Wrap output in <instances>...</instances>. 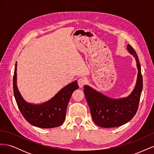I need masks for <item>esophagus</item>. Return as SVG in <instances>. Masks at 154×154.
<instances>
[{"label": "esophagus", "mask_w": 154, "mask_h": 154, "mask_svg": "<svg viewBox=\"0 0 154 154\" xmlns=\"http://www.w3.org/2000/svg\"><path fill=\"white\" fill-rule=\"evenodd\" d=\"M78 85L80 87H82L86 83V79L85 78H80L78 80Z\"/></svg>", "instance_id": "1"}]
</instances>
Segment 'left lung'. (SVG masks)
I'll list each match as a JSON object with an SVG mask.
<instances>
[{
    "mask_svg": "<svg viewBox=\"0 0 154 154\" xmlns=\"http://www.w3.org/2000/svg\"><path fill=\"white\" fill-rule=\"evenodd\" d=\"M127 50L136 60L138 70L136 86L128 96L113 99L97 92L89 86H84V94L91 110L92 118L99 127H119L131 120L136 114L143 89L141 65L136 51L127 45Z\"/></svg>",
    "mask_w": 154,
    "mask_h": 154,
    "instance_id": "8db88e82",
    "label": "left lung"
}]
</instances>
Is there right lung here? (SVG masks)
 Listing matches in <instances>:
<instances>
[{
    "label": "right lung",
    "instance_id": "right-lung-1",
    "mask_svg": "<svg viewBox=\"0 0 154 154\" xmlns=\"http://www.w3.org/2000/svg\"><path fill=\"white\" fill-rule=\"evenodd\" d=\"M17 67L13 75V92L20 112L31 125L42 128L60 127L64 122L67 105L72 92L79 88L74 81L64 87L50 100L41 104H32L24 100L17 85Z\"/></svg>",
    "mask_w": 154,
    "mask_h": 154
}]
</instances>
